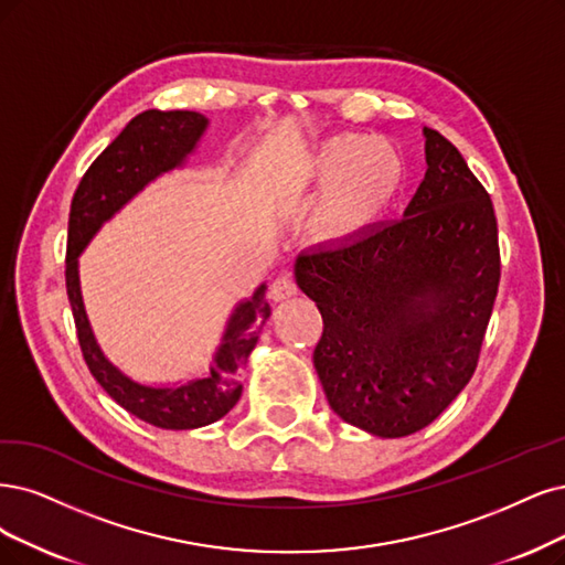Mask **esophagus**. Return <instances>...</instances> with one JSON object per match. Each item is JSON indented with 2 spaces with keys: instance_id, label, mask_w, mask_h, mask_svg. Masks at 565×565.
Returning a JSON list of instances; mask_svg holds the SVG:
<instances>
[{
  "instance_id": "esophagus-1",
  "label": "esophagus",
  "mask_w": 565,
  "mask_h": 565,
  "mask_svg": "<svg viewBox=\"0 0 565 565\" xmlns=\"http://www.w3.org/2000/svg\"><path fill=\"white\" fill-rule=\"evenodd\" d=\"M296 294H298V284H296V279L290 277V275H279L269 286V298L275 300V302L294 298Z\"/></svg>"
}]
</instances>
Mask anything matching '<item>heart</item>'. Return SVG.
<instances>
[{
	"label": "heart",
	"instance_id": "heart-1",
	"mask_svg": "<svg viewBox=\"0 0 565 565\" xmlns=\"http://www.w3.org/2000/svg\"><path fill=\"white\" fill-rule=\"evenodd\" d=\"M407 162L391 143L370 135H335L300 158L284 181L290 198L326 191L319 225L330 237H351L377 221L401 195Z\"/></svg>",
	"mask_w": 565,
	"mask_h": 565
}]
</instances>
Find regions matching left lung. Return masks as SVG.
Here are the masks:
<instances>
[{"label": "left lung", "instance_id": "left-lung-1", "mask_svg": "<svg viewBox=\"0 0 565 565\" xmlns=\"http://www.w3.org/2000/svg\"><path fill=\"white\" fill-rule=\"evenodd\" d=\"M424 135L428 170L401 221L296 260L323 319L315 367L326 398L380 437L426 428L466 388L500 281L489 193L449 139Z\"/></svg>", "mask_w": 565, "mask_h": 565}]
</instances>
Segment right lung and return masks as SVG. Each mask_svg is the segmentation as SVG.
<instances>
[{
  "label": "right lung",
  "instance_id": "1",
  "mask_svg": "<svg viewBox=\"0 0 565 565\" xmlns=\"http://www.w3.org/2000/svg\"><path fill=\"white\" fill-rule=\"evenodd\" d=\"M209 120L198 111L149 109L135 116L83 174L70 209L65 279L83 359L97 384L137 419L167 430H191L218 422L242 395L239 372L258 342V328L269 319L267 286L239 302L230 317L206 377L179 386H146L122 374L104 356L83 309L78 256L97 230L128 204L143 185L181 167L195 151Z\"/></svg>",
  "mask_w": 565,
  "mask_h": 565
}]
</instances>
